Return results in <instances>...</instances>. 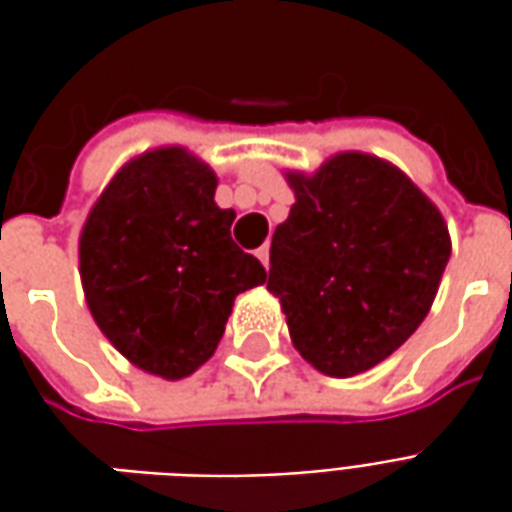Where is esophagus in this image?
Wrapping results in <instances>:
<instances>
[{
    "label": "esophagus",
    "mask_w": 512,
    "mask_h": 512,
    "mask_svg": "<svg viewBox=\"0 0 512 512\" xmlns=\"http://www.w3.org/2000/svg\"><path fill=\"white\" fill-rule=\"evenodd\" d=\"M255 255L260 257V263H263V266L268 268V263H271V246H268V244H263V246H260V249H257Z\"/></svg>",
    "instance_id": "esophagus-1"
}]
</instances>
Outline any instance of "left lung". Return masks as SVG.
<instances>
[{
	"instance_id": "left-lung-1",
	"label": "left lung",
	"mask_w": 512,
	"mask_h": 512,
	"mask_svg": "<svg viewBox=\"0 0 512 512\" xmlns=\"http://www.w3.org/2000/svg\"><path fill=\"white\" fill-rule=\"evenodd\" d=\"M288 180L296 205L271 238L268 290L312 367L365 373L425 321L450 260L447 224L400 169L365 153Z\"/></svg>"
}]
</instances>
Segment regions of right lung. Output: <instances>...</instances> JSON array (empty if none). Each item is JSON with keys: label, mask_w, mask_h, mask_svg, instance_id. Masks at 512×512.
<instances>
[{"label": "right lung", "mask_w": 512, "mask_h": 512, "mask_svg": "<svg viewBox=\"0 0 512 512\" xmlns=\"http://www.w3.org/2000/svg\"><path fill=\"white\" fill-rule=\"evenodd\" d=\"M213 191L211 167L180 147L153 150L117 172L79 241L98 329L136 367L169 381L211 359L235 296L266 282Z\"/></svg>", "instance_id": "add662e5"}]
</instances>
